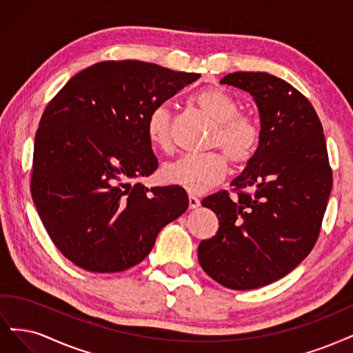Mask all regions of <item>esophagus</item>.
I'll return each mask as SVG.
<instances>
[{
  "mask_svg": "<svg viewBox=\"0 0 353 353\" xmlns=\"http://www.w3.org/2000/svg\"><path fill=\"white\" fill-rule=\"evenodd\" d=\"M199 205H201V201H199V198H198V196H195V195H189V208L195 210V208H198Z\"/></svg>",
  "mask_w": 353,
  "mask_h": 353,
  "instance_id": "obj_1",
  "label": "esophagus"
}]
</instances>
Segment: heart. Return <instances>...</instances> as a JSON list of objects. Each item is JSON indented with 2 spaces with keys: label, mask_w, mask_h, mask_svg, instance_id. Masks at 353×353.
Segmentation results:
<instances>
[{
  "label": "heart",
  "mask_w": 353,
  "mask_h": 353,
  "mask_svg": "<svg viewBox=\"0 0 353 353\" xmlns=\"http://www.w3.org/2000/svg\"><path fill=\"white\" fill-rule=\"evenodd\" d=\"M190 99L215 123L210 136V146L220 148L236 165L251 161L261 139L258 120L246 112H239V101L220 88H203ZM146 136L158 150H170L172 116L165 105H157L148 114ZM225 157L219 151L181 155L164 167L163 176L168 183L190 193L207 192L224 177L227 172Z\"/></svg>",
  "instance_id": "b5f03b06"
}]
</instances>
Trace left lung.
<instances>
[{"label": "left lung", "mask_w": 353, "mask_h": 353, "mask_svg": "<svg viewBox=\"0 0 353 353\" xmlns=\"http://www.w3.org/2000/svg\"><path fill=\"white\" fill-rule=\"evenodd\" d=\"M220 83L251 94L261 119L258 150L229 192L202 205L219 230L198 248L199 264L224 288L251 290L284 277L316 242L333 185L321 121L311 102L280 77L236 72Z\"/></svg>", "instance_id": "8db88e82"}]
</instances>
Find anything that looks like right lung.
Instances as JSON below:
<instances>
[{
  "mask_svg": "<svg viewBox=\"0 0 353 353\" xmlns=\"http://www.w3.org/2000/svg\"><path fill=\"white\" fill-rule=\"evenodd\" d=\"M199 77L138 60L101 61L48 102L30 192L52 243L77 267L117 272L139 264L163 227L188 210L183 188L132 180L158 167L148 114Z\"/></svg>",
  "mask_w": 353,
  "mask_h": 353,
  "instance_id": "obj_1",
  "label": "right lung"
}]
</instances>
